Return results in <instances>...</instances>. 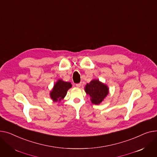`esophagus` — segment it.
<instances>
[{
    "mask_svg": "<svg viewBox=\"0 0 157 157\" xmlns=\"http://www.w3.org/2000/svg\"><path fill=\"white\" fill-rule=\"evenodd\" d=\"M81 83H78V84H76V86L77 87H80V86H81Z\"/></svg>",
    "mask_w": 157,
    "mask_h": 157,
    "instance_id": "34e87169",
    "label": "esophagus"
}]
</instances>
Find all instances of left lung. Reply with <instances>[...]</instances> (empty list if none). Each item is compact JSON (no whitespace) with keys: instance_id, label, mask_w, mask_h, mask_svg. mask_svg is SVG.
Masks as SVG:
<instances>
[{"instance_id":"8db88e82","label":"left lung","mask_w":157,"mask_h":157,"mask_svg":"<svg viewBox=\"0 0 157 157\" xmlns=\"http://www.w3.org/2000/svg\"><path fill=\"white\" fill-rule=\"evenodd\" d=\"M86 93L91 97L92 103L99 104L108 94V88L98 80H92L85 88Z\"/></svg>"}]
</instances>
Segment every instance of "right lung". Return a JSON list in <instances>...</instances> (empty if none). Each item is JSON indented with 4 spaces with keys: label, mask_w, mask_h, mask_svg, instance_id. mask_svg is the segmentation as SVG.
I'll list each match as a JSON object with an SVG mask.
<instances>
[{
    "label": "right lung",
    "mask_w": 157,
    "mask_h": 157,
    "mask_svg": "<svg viewBox=\"0 0 157 157\" xmlns=\"http://www.w3.org/2000/svg\"><path fill=\"white\" fill-rule=\"evenodd\" d=\"M71 87L70 82H66L61 80H58L54 85L51 93V98L55 101L63 99L67 93V90Z\"/></svg>",
    "instance_id": "right-lung-1"
}]
</instances>
